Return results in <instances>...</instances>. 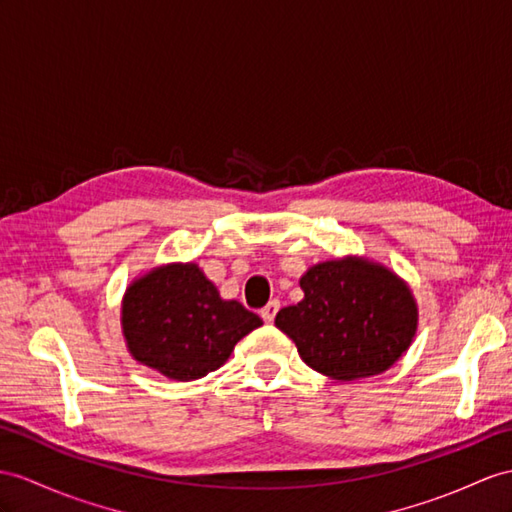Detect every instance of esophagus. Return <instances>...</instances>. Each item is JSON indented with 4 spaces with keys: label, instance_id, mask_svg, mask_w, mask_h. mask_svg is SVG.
Listing matches in <instances>:
<instances>
[{
    "label": "esophagus",
    "instance_id": "obj_1",
    "mask_svg": "<svg viewBox=\"0 0 512 512\" xmlns=\"http://www.w3.org/2000/svg\"><path fill=\"white\" fill-rule=\"evenodd\" d=\"M278 308H280V302H278V299H273V302H269L263 310H260V317H263L265 323H271L273 319H276Z\"/></svg>",
    "mask_w": 512,
    "mask_h": 512
}]
</instances>
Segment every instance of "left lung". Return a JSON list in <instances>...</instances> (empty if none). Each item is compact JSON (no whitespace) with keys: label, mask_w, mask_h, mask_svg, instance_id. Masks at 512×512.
<instances>
[{"label":"left lung","mask_w":512,"mask_h":512,"mask_svg":"<svg viewBox=\"0 0 512 512\" xmlns=\"http://www.w3.org/2000/svg\"><path fill=\"white\" fill-rule=\"evenodd\" d=\"M304 299L276 315L299 358L341 382L371 378L408 352L417 299L395 271L365 256L323 260L299 278Z\"/></svg>","instance_id":"1"}]
</instances>
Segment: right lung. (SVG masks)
<instances>
[{"label": "right lung", "instance_id": "right-lung-1", "mask_svg": "<svg viewBox=\"0 0 512 512\" xmlns=\"http://www.w3.org/2000/svg\"><path fill=\"white\" fill-rule=\"evenodd\" d=\"M263 326L236 299H223L195 263H169L134 278L123 293L121 330L130 356L169 380L219 369L245 334Z\"/></svg>", "mask_w": 512, "mask_h": 512}]
</instances>
